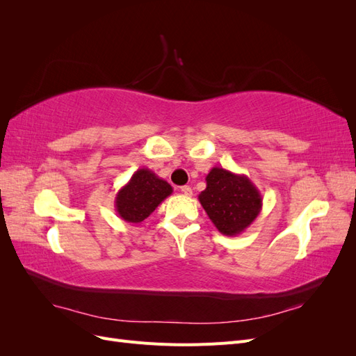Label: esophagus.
Returning <instances> with one entry per match:
<instances>
[{
  "mask_svg": "<svg viewBox=\"0 0 356 356\" xmlns=\"http://www.w3.org/2000/svg\"><path fill=\"white\" fill-rule=\"evenodd\" d=\"M181 193L184 196H191L193 195V190H191V187L190 186H182L181 187Z\"/></svg>",
  "mask_w": 356,
  "mask_h": 356,
  "instance_id": "34e87169",
  "label": "esophagus"
}]
</instances>
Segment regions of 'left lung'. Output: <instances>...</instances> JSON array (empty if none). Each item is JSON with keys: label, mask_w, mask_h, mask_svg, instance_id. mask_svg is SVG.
Listing matches in <instances>:
<instances>
[{"label": "left lung", "mask_w": 356, "mask_h": 356, "mask_svg": "<svg viewBox=\"0 0 356 356\" xmlns=\"http://www.w3.org/2000/svg\"><path fill=\"white\" fill-rule=\"evenodd\" d=\"M199 202L220 233L238 236L260 215L263 197L246 175L215 166L207 175Z\"/></svg>", "instance_id": "left-lung-1"}]
</instances>
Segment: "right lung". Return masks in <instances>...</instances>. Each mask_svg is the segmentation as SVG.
I'll use <instances>...</instances> for the list:
<instances>
[{"mask_svg": "<svg viewBox=\"0 0 356 356\" xmlns=\"http://www.w3.org/2000/svg\"><path fill=\"white\" fill-rule=\"evenodd\" d=\"M172 191L174 190L168 181L159 178L153 170L141 168L117 191L114 207L123 221L139 224L148 218Z\"/></svg>", "mask_w": 356, "mask_h": 356, "instance_id": "add662e5", "label": "right lung"}]
</instances>
